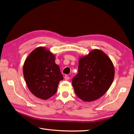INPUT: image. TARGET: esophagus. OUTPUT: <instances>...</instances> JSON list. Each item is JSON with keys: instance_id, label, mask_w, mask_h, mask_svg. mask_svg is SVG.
Wrapping results in <instances>:
<instances>
[{"instance_id": "1", "label": "esophagus", "mask_w": 134, "mask_h": 134, "mask_svg": "<svg viewBox=\"0 0 134 134\" xmlns=\"http://www.w3.org/2000/svg\"><path fill=\"white\" fill-rule=\"evenodd\" d=\"M64 79L65 80H69V79H70V77L68 76V75H65V76H64Z\"/></svg>"}]
</instances>
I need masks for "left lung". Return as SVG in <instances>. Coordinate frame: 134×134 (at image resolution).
Here are the masks:
<instances>
[{
    "instance_id": "obj_1",
    "label": "left lung",
    "mask_w": 134,
    "mask_h": 134,
    "mask_svg": "<svg viewBox=\"0 0 134 134\" xmlns=\"http://www.w3.org/2000/svg\"><path fill=\"white\" fill-rule=\"evenodd\" d=\"M79 72L72 80L78 97L84 101L98 99L113 83L115 70L113 62L105 53L94 49L80 57Z\"/></svg>"
}]
</instances>
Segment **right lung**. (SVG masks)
Here are the masks:
<instances>
[{"label":"right lung","instance_id":"1","mask_svg":"<svg viewBox=\"0 0 134 134\" xmlns=\"http://www.w3.org/2000/svg\"><path fill=\"white\" fill-rule=\"evenodd\" d=\"M55 55L46 47L30 53L23 65V75L30 91L38 98L47 99L57 92L63 77L55 63Z\"/></svg>","mask_w":134,"mask_h":134}]
</instances>
